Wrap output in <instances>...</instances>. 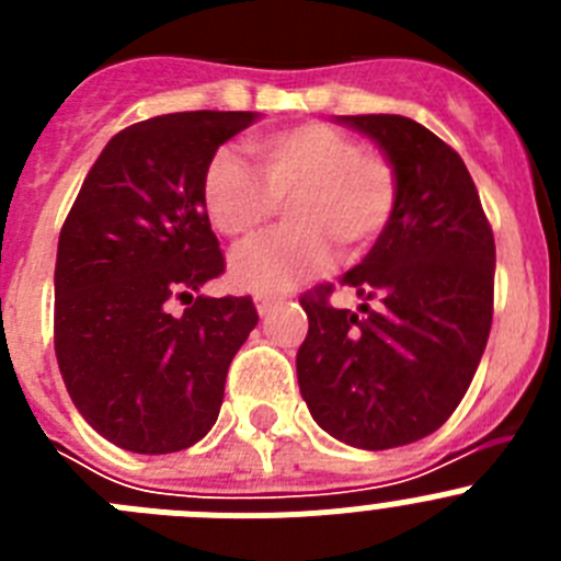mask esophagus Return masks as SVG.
<instances>
[{"label":"esophagus","mask_w":561,"mask_h":561,"mask_svg":"<svg viewBox=\"0 0 561 561\" xmlns=\"http://www.w3.org/2000/svg\"><path fill=\"white\" fill-rule=\"evenodd\" d=\"M284 300V295H275V291H257L255 295V306H257V314H270L277 304Z\"/></svg>","instance_id":"34e87169"}]
</instances>
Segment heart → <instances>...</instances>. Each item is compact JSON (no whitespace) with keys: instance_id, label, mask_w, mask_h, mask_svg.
<instances>
[{"instance_id":"obj_1","label":"heart","mask_w":561,"mask_h":561,"mask_svg":"<svg viewBox=\"0 0 561 561\" xmlns=\"http://www.w3.org/2000/svg\"><path fill=\"white\" fill-rule=\"evenodd\" d=\"M257 173L236 153L207 162L202 207L221 236L255 241L277 205H286L280 236L238 252L232 280L252 291H280L320 275L334 257H359L388 230L399 205V173L379 151L325 123L261 134L247 142Z\"/></svg>"}]
</instances>
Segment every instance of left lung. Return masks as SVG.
<instances>
[{"label":"left lung","instance_id":"left-lung-1","mask_svg":"<svg viewBox=\"0 0 561 561\" xmlns=\"http://www.w3.org/2000/svg\"><path fill=\"white\" fill-rule=\"evenodd\" d=\"M393 162L399 205L362 264L340 277L365 300L300 297L309 334L297 381L311 419L356 449L427 438L466 396L492 331L494 236L458 151L401 114L336 117ZM368 299L380 304L376 310Z\"/></svg>","mask_w":561,"mask_h":561}]
</instances>
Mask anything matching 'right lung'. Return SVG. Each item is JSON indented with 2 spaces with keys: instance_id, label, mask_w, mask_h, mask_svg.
<instances>
[{
  "instance_id": "obj_1",
  "label": "right lung",
  "mask_w": 561,
  "mask_h": 561,
  "mask_svg": "<svg viewBox=\"0 0 561 561\" xmlns=\"http://www.w3.org/2000/svg\"><path fill=\"white\" fill-rule=\"evenodd\" d=\"M255 121L176 112L123 128L61 227L58 368L89 427L128 453H180L205 438L232 356L257 325L252 297L202 295L225 272L202 180L219 146Z\"/></svg>"
}]
</instances>
